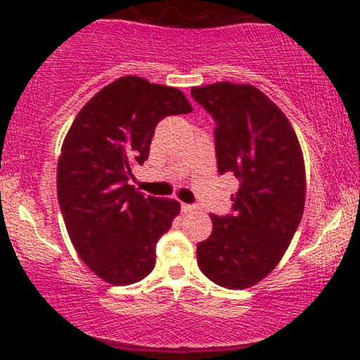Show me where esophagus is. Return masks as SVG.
<instances>
[{
	"instance_id": "1",
	"label": "esophagus",
	"mask_w": 360,
	"mask_h": 360,
	"mask_svg": "<svg viewBox=\"0 0 360 360\" xmlns=\"http://www.w3.org/2000/svg\"><path fill=\"white\" fill-rule=\"evenodd\" d=\"M181 210H183V213H191L194 210V206L188 205V203H183V205H181Z\"/></svg>"
}]
</instances>
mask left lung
<instances>
[{
	"instance_id": "obj_1",
	"label": "left lung",
	"mask_w": 360,
	"mask_h": 360,
	"mask_svg": "<svg viewBox=\"0 0 360 360\" xmlns=\"http://www.w3.org/2000/svg\"><path fill=\"white\" fill-rule=\"evenodd\" d=\"M191 94L217 122L218 172L240 181L233 213L210 214L213 232L198 243V266L218 286L250 288L278 266L303 217L300 140L286 115L255 86L221 81L191 88Z\"/></svg>"
}]
</instances>
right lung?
Instances as JSON below:
<instances>
[{"label":"right lung","instance_id":"right-lung-1","mask_svg":"<svg viewBox=\"0 0 360 360\" xmlns=\"http://www.w3.org/2000/svg\"><path fill=\"white\" fill-rule=\"evenodd\" d=\"M183 91L123 76L82 106L62 142L57 196L65 229L82 262L113 286L147 278L155 245L181 205L143 196L128 184L147 160L157 123L191 113Z\"/></svg>","mask_w":360,"mask_h":360}]
</instances>
